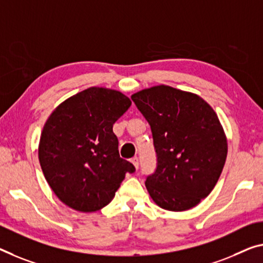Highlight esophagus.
Returning a JSON list of instances; mask_svg holds the SVG:
<instances>
[{
    "mask_svg": "<svg viewBox=\"0 0 263 263\" xmlns=\"http://www.w3.org/2000/svg\"><path fill=\"white\" fill-rule=\"evenodd\" d=\"M130 161H132V163L135 165V168H136V169H137V168H139V165H140V161H139V157H137V156H135V157H133V159H132Z\"/></svg>",
    "mask_w": 263,
    "mask_h": 263,
    "instance_id": "obj_1",
    "label": "esophagus"
}]
</instances>
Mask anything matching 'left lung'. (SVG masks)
<instances>
[{
	"instance_id": "1",
	"label": "left lung",
	"mask_w": 263,
	"mask_h": 263,
	"mask_svg": "<svg viewBox=\"0 0 263 263\" xmlns=\"http://www.w3.org/2000/svg\"><path fill=\"white\" fill-rule=\"evenodd\" d=\"M148 121L156 169L145 187L161 208L182 212L207 197L227 157V140L219 118L200 96L169 86L132 95Z\"/></svg>"
}]
</instances>
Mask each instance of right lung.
Listing matches in <instances>:
<instances>
[{"label":"right lung","instance_id":"add662e5","mask_svg":"<svg viewBox=\"0 0 263 263\" xmlns=\"http://www.w3.org/2000/svg\"><path fill=\"white\" fill-rule=\"evenodd\" d=\"M122 92L92 87L52 111L44 124L39 160L52 192L79 212H96L115 196L135 167L120 157L112 124L130 107Z\"/></svg>","mask_w":263,"mask_h":263}]
</instances>
